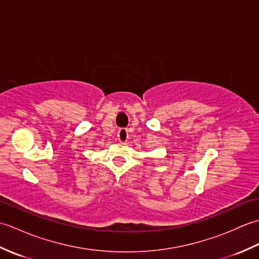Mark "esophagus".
Masks as SVG:
<instances>
[{
    "mask_svg": "<svg viewBox=\"0 0 259 259\" xmlns=\"http://www.w3.org/2000/svg\"><path fill=\"white\" fill-rule=\"evenodd\" d=\"M129 139V134H128V130L125 128H121L118 131V140L121 142V144H124V142L128 141Z\"/></svg>",
    "mask_w": 259,
    "mask_h": 259,
    "instance_id": "esophagus-1",
    "label": "esophagus"
}]
</instances>
